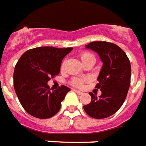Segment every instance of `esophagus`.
I'll return each mask as SVG.
<instances>
[{"mask_svg": "<svg viewBox=\"0 0 146 146\" xmlns=\"http://www.w3.org/2000/svg\"><path fill=\"white\" fill-rule=\"evenodd\" d=\"M74 91L77 94L79 95H81L83 94V92H81V91H80V90H74Z\"/></svg>", "mask_w": 146, "mask_h": 146, "instance_id": "34e87169", "label": "esophagus"}]
</instances>
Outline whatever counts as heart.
<instances>
[{
    "mask_svg": "<svg viewBox=\"0 0 146 146\" xmlns=\"http://www.w3.org/2000/svg\"><path fill=\"white\" fill-rule=\"evenodd\" d=\"M80 59H81V61L84 64H86L87 62H96L95 56L91 52H83L80 55ZM63 66H64V62H62V67H63ZM87 80H88L87 78H74L72 80V84L75 87H83L84 83L87 81Z\"/></svg>",
    "mask_w": 146,
    "mask_h": 146,
    "instance_id": "1",
    "label": "heart"
}]
</instances>
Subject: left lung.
<instances>
[{
    "instance_id": "8db88e82",
    "label": "left lung",
    "mask_w": 146,
    "mask_h": 146,
    "mask_svg": "<svg viewBox=\"0 0 146 146\" xmlns=\"http://www.w3.org/2000/svg\"><path fill=\"white\" fill-rule=\"evenodd\" d=\"M99 55L103 66L96 88L101 90L100 98L93 93L90 103L84 109L94 118H105L115 114L124 104L130 87V61L119 46L108 42H92L85 46Z\"/></svg>"
}]
</instances>
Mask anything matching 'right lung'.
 I'll list each match as a JSON object with an SVG mask.
<instances>
[{
    "instance_id": "add662e5",
    "label": "right lung",
    "mask_w": 146,
    "mask_h": 146,
    "mask_svg": "<svg viewBox=\"0 0 146 146\" xmlns=\"http://www.w3.org/2000/svg\"><path fill=\"white\" fill-rule=\"evenodd\" d=\"M73 48L52 46L28 50L20 57L14 72V87L21 106L37 118H49L61 108L70 89L61 86L51 91L48 81L60 72L61 62Z\"/></svg>"
}]
</instances>
